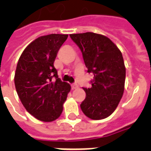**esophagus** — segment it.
<instances>
[{"mask_svg": "<svg viewBox=\"0 0 151 151\" xmlns=\"http://www.w3.org/2000/svg\"><path fill=\"white\" fill-rule=\"evenodd\" d=\"M71 88H72V89H76V88H78V85L77 84H73L71 85Z\"/></svg>", "mask_w": 151, "mask_h": 151, "instance_id": "obj_1", "label": "esophagus"}]
</instances>
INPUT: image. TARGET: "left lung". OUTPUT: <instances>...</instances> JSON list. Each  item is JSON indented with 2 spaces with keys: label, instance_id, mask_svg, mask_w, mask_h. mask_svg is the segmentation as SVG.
<instances>
[{
  "label": "left lung",
  "instance_id": "obj_1",
  "mask_svg": "<svg viewBox=\"0 0 151 151\" xmlns=\"http://www.w3.org/2000/svg\"><path fill=\"white\" fill-rule=\"evenodd\" d=\"M82 53L87 73L93 75L81 109L88 117L101 120L117 108L124 92L125 67L121 51L105 36L95 33L70 34Z\"/></svg>",
  "mask_w": 151,
  "mask_h": 151
}]
</instances>
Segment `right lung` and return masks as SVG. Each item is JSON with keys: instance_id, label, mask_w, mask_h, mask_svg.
<instances>
[{"instance_id": "right-lung-1", "label": "right lung", "mask_w": 151, "mask_h": 151, "mask_svg": "<svg viewBox=\"0 0 151 151\" xmlns=\"http://www.w3.org/2000/svg\"><path fill=\"white\" fill-rule=\"evenodd\" d=\"M67 34H48L30 43L21 55L15 73L16 92L26 110L37 119L55 121L70 85L58 78L54 61Z\"/></svg>"}]
</instances>
